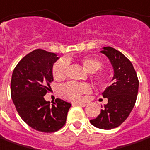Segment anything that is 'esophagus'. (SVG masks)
<instances>
[{"label": "esophagus", "instance_id": "esophagus-1", "mask_svg": "<svg viewBox=\"0 0 150 150\" xmlns=\"http://www.w3.org/2000/svg\"><path fill=\"white\" fill-rule=\"evenodd\" d=\"M73 105H80L81 107H85V106H86V103H84V102H75V103H73Z\"/></svg>", "mask_w": 150, "mask_h": 150}]
</instances>
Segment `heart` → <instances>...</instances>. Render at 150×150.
Wrapping results in <instances>:
<instances>
[{"label":"heart","mask_w":150,"mask_h":150,"mask_svg":"<svg viewBox=\"0 0 150 150\" xmlns=\"http://www.w3.org/2000/svg\"><path fill=\"white\" fill-rule=\"evenodd\" d=\"M68 59H59L55 62L52 68V75L54 80H63L66 75V70L68 67ZM80 64L89 72H96L102 67V62L97 58L94 57H85L80 59ZM105 75L100 74L98 76L100 81L105 80ZM91 91V86L89 84L74 83L69 82L60 88V92L65 98L72 101H77L80 99L82 95L88 94Z\"/></svg>","instance_id":"1"}]
</instances>
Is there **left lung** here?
Masks as SVG:
<instances>
[{"instance_id": "left-lung-1", "label": "left lung", "mask_w": 150, "mask_h": 150, "mask_svg": "<svg viewBox=\"0 0 150 150\" xmlns=\"http://www.w3.org/2000/svg\"><path fill=\"white\" fill-rule=\"evenodd\" d=\"M109 59L114 70L111 84L102 93L108 100L100 114L91 124L102 129L120 126L133 110L139 91V80L132 63L120 51L110 46L100 50Z\"/></svg>"}]
</instances>
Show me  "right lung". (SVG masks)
Listing matches in <instances>:
<instances>
[{
    "label": "right lung",
    "instance_id": "obj_1",
    "mask_svg": "<svg viewBox=\"0 0 150 150\" xmlns=\"http://www.w3.org/2000/svg\"><path fill=\"white\" fill-rule=\"evenodd\" d=\"M58 59L54 53L35 50L21 59L11 77V99L19 115L29 126L44 133L64 126L71 106L60 99L50 103L44 98L54 80L52 68Z\"/></svg>",
    "mask_w": 150,
    "mask_h": 150
}]
</instances>
